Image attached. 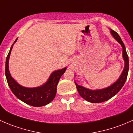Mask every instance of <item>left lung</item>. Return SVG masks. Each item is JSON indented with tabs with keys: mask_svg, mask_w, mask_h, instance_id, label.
Returning <instances> with one entry per match:
<instances>
[{
	"mask_svg": "<svg viewBox=\"0 0 133 133\" xmlns=\"http://www.w3.org/2000/svg\"><path fill=\"white\" fill-rule=\"evenodd\" d=\"M110 32L113 38L122 46V56L124 58L125 65H124V70H123L121 75L119 77L117 81H115L113 84L106 88L96 90H90L87 88L79 85L75 82L77 90L80 96L83 97L86 101L91 102V103H100V102H104L115 96L124 85L127 79V77H128L129 71V57L126 50H125V46L117 32L112 29H111Z\"/></svg>",
	"mask_w": 133,
	"mask_h": 133,
	"instance_id": "obj_1",
	"label": "left lung"
}]
</instances>
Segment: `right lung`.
Listing matches in <instances>:
<instances>
[{
    "instance_id": "add662e5",
    "label": "right lung",
    "mask_w": 133,
    "mask_h": 133,
    "mask_svg": "<svg viewBox=\"0 0 133 133\" xmlns=\"http://www.w3.org/2000/svg\"><path fill=\"white\" fill-rule=\"evenodd\" d=\"M17 39L18 38H16L12 45L5 61V74L8 85L13 94L20 101L27 104L35 107L45 106L52 101L55 97L58 82L60 77L66 70V68L65 67L63 69L57 70L53 72L50 74L47 81L39 87L26 88L20 85L12 77L9 70V56L13 45L16 42Z\"/></svg>"
}]
</instances>
